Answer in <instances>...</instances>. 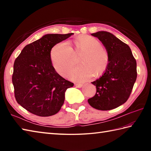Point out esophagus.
I'll return each instance as SVG.
<instances>
[{"mask_svg":"<svg viewBox=\"0 0 151 151\" xmlns=\"http://www.w3.org/2000/svg\"><path fill=\"white\" fill-rule=\"evenodd\" d=\"M75 86H76V88H81L83 85L81 84H78V83H75Z\"/></svg>","mask_w":151,"mask_h":151,"instance_id":"34e87169","label":"esophagus"}]
</instances>
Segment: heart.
Returning a JSON list of instances; mask_svg holds the SVG:
<instances>
[{
    "label": "heart",
    "instance_id": "1",
    "mask_svg": "<svg viewBox=\"0 0 151 151\" xmlns=\"http://www.w3.org/2000/svg\"><path fill=\"white\" fill-rule=\"evenodd\" d=\"M79 57L78 67L70 73L72 81L83 82L95 76L103 74L109 63L106 49L101 45L97 39L88 35H81L73 41V47L65 41L56 44L50 50V60L54 70L63 77H66L75 66L76 57Z\"/></svg>",
    "mask_w": 151,
    "mask_h": 151
}]
</instances>
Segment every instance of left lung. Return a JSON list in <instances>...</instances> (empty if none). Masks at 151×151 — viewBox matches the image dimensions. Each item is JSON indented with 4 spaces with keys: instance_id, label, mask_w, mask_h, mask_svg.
I'll use <instances>...</instances> for the list:
<instances>
[{
    "instance_id": "1",
    "label": "left lung",
    "mask_w": 151,
    "mask_h": 151,
    "mask_svg": "<svg viewBox=\"0 0 151 151\" xmlns=\"http://www.w3.org/2000/svg\"><path fill=\"white\" fill-rule=\"evenodd\" d=\"M91 36L104 45L109 54V63L101 77L91 82L97 92L88 101L97 110H110L129 98L137 78L136 60L129 46L112 34L100 31Z\"/></svg>"
}]
</instances>
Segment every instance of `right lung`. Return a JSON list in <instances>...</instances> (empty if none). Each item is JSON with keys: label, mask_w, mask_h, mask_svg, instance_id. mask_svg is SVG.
<instances>
[{"label": "right lung", "mask_w": 151, "mask_h": 151, "mask_svg": "<svg viewBox=\"0 0 151 151\" xmlns=\"http://www.w3.org/2000/svg\"><path fill=\"white\" fill-rule=\"evenodd\" d=\"M73 34L45 35L25 46L15 59L12 75L15 97L30 113L41 117L57 114L67 89L74 86L58 74L50 60L51 49Z\"/></svg>", "instance_id": "add662e5"}]
</instances>
